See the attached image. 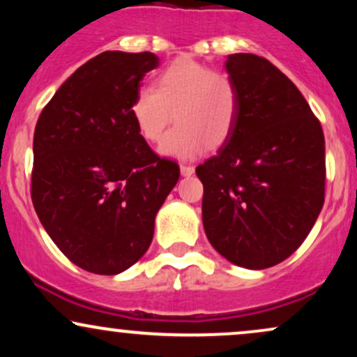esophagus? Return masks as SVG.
Instances as JSON below:
<instances>
[{
    "mask_svg": "<svg viewBox=\"0 0 357 357\" xmlns=\"http://www.w3.org/2000/svg\"><path fill=\"white\" fill-rule=\"evenodd\" d=\"M179 171H181V174L184 176V178H190V176L195 174V167L188 166V165H181V166H179Z\"/></svg>",
    "mask_w": 357,
    "mask_h": 357,
    "instance_id": "1",
    "label": "esophagus"
}]
</instances>
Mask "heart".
I'll return each instance as SVG.
<instances>
[{
	"mask_svg": "<svg viewBox=\"0 0 357 357\" xmlns=\"http://www.w3.org/2000/svg\"><path fill=\"white\" fill-rule=\"evenodd\" d=\"M137 132L158 142L169 158L191 159L206 149H218L230 139L240 114V92L230 75L213 72L190 56L171 61L158 75L154 87L139 89L129 109Z\"/></svg>",
	"mask_w": 357,
	"mask_h": 357,
	"instance_id": "1",
	"label": "heart"
}]
</instances>
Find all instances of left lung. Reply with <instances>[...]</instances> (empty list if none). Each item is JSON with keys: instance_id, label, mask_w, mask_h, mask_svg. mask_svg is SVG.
<instances>
[{"instance_id": "obj_1", "label": "left lung", "mask_w": 357, "mask_h": 357, "mask_svg": "<svg viewBox=\"0 0 357 357\" xmlns=\"http://www.w3.org/2000/svg\"><path fill=\"white\" fill-rule=\"evenodd\" d=\"M225 68L240 114L230 139L196 167L203 227L228 261L268 268L301 247L322 210L326 142L304 96L267 59L233 53Z\"/></svg>"}]
</instances>
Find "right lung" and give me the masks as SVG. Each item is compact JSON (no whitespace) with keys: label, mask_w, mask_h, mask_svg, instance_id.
<instances>
[{"label":"right lung","mask_w":357,"mask_h":357,"mask_svg":"<svg viewBox=\"0 0 357 357\" xmlns=\"http://www.w3.org/2000/svg\"><path fill=\"white\" fill-rule=\"evenodd\" d=\"M158 67L151 52L100 53L60 85L36 122L35 211L61 253L87 272L117 275L144 255L179 179V166L151 151L129 114Z\"/></svg>","instance_id":"add662e5"}]
</instances>
